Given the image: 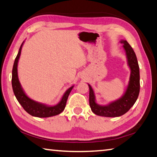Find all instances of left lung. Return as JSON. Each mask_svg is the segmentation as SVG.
Masks as SVG:
<instances>
[{"instance_id":"left-lung-1","label":"left lung","mask_w":157,"mask_h":157,"mask_svg":"<svg viewBox=\"0 0 157 157\" xmlns=\"http://www.w3.org/2000/svg\"><path fill=\"white\" fill-rule=\"evenodd\" d=\"M121 43L124 44L123 47L126 51L128 65L131 70L129 84L124 96L108 106H99L95 103L93 90L88 84L89 104L91 110L97 115L106 117H115L123 115L130 109L138 98L140 90V75L136 54L126 40H121Z\"/></svg>"}]
</instances>
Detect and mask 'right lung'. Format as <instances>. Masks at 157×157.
<instances>
[{
  "label": "right lung",
  "instance_id": "1",
  "mask_svg": "<svg viewBox=\"0 0 157 157\" xmlns=\"http://www.w3.org/2000/svg\"><path fill=\"white\" fill-rule=\"evenodd\" d=\"M22 44H23V42L20 47L18 53L14 61L12 69V78H11V84H12L13 93L17 100L21 104L25 110L32 116L37 117H49L59 115L64 110L68 97L73 86H71L66 91L60 102L54 106H47L44 104L34 101L28 98L22 89L18 78V72H17V66H18V62L21 56Z\"/></svg>",
  "mask_w": 157,
  "mask_h": 157
}]
</instances>
